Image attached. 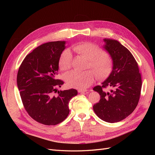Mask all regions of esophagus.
I'll use <instances>...</instances> for the list:
<instances>
[{
    "label": "esophagus",
    "mask_w": 155,
    "mask_h": 155,
    "mask_svg": "<svg viewBox=\"0 0 155 155\" xmlns=\"http://www.w3.org/2000/svg\"><path fill=\"white\" fill-rule=\"evenodd\" d=\"M78 92H79V93H87L88 90H81V89H79Z\"/></svg>",
    "instance_id": "1"
}]
</instances>
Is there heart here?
Returning a JSON list of instances; mask_svg holds the SVG:
<instances>
[{"mask_svg": "<svg viewBox=\"0 0 155 155\" xmlns=\"http://www.w3.org/2000/svg\"><path fill=\"white\" fill-rule=\"evenodd\" d=\"M73 50L88 59L87 68L92 70L80 72L72 70L66 74L65 81L68 87L78 89H85L90 87L94 81L95 75L98 80L104 81L109 78L113 69V60L105 50L97 45L90 42H83L74 45ZM59 68L67 70L72 67V55L70 50L65 49L59 59Z\"/></svg>", "mask_w": 155, "mask_h": 155, "instance_id": "obj_1", "label": "heart"}]
</instances>
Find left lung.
I'll use <instances>...</instances> for the list:
<instances>
[{
  "label": "left lung",
  "instance_id": "left-lung-1",
  "mask_svg": "<svg viewBox=\"0 0 155 155\" xmlns=\"http://www.w3.org/2000/svg\"><path fill=\"white\" fill-rule=\"evenodd\" d=\"M104 48L113 60L110 76L101 86L93 88L100 95L93 109L100 119L109 123L118 122L130 115L137 107L142 88V78L137 61L130 51L112 39H104ZM111 88L107 92L106 89Z\"/></svg>",
  "mask_w": 155,
  "mask_h": 155
}]
</instances>
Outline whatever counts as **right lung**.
Returning a JSON list of instances; mask_svg holds the SVG:
<instances>
[{
    "label": "right lung",
    "instance_id": "add662e5",
    "mask_svg": "<svg viewBox=\"0 0 155 155\" xmlns=\"http://www.w3.org/2000/svg\"><path fill=\"white\" fill-rule=\"evenodd\" d=\"M64 44L55 41L41 45L26 56L18 70L17 83L23 106L31 118L46 125H55L66 119L68 103L78 94L73 88L57 90L64 83L56 76Z\"/></svg>",
    "mask_w": 155,
    "mask_h": 155
}]
</instances>
